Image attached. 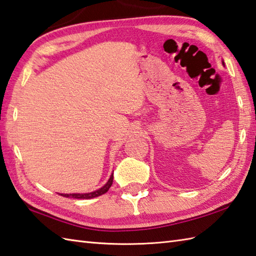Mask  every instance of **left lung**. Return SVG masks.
<instances>
[{
    "instance_id": "1",
    "label": "left lung",
    "mask_w": 256,
    "mask_h": 256,
    "mask_svg": "<svg viewBox=\"0 0 256 256\" xmlns=\"http://www.w3.org/2000/svg\"><path fill=\"white\" fill-rule=\"evenodd\" d=\"M223 65H224V62H223Z\"/></svg>"
}]
</instances>
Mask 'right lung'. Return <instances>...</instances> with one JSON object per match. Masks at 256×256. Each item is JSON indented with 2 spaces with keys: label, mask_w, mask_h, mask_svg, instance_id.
<instances>
[{
  "label": "right lung",
  "mask_w": 256,
  "mask_h": 256,
  "mask_svg": "<svg viewBox=\"0 0 256 256\" xmlns=\"http://www.w3.org/2000/svg\"><path fill=\"white\" fill-rule=\"evenodd\" d=\"M112 180H114V174H112L110 178L107 181V184L104 186L100 189H98L94 192H90V194H60L65 198H72V199H92V198H96L102 196L104 194H106V192L109 190V188L112 186Z\"/></svg>",
  "instance_id": "obj_1"
}]
</instances>
